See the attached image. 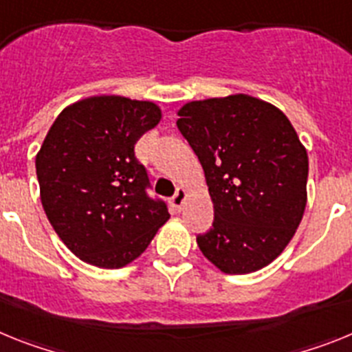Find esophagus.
<instances>
[{
  "instance_id": "1",
  "label": "esophagus",
  "mask_w": 352,
  "mask_h": 352,
  "mask_svg": "<svg viewBox=\"0 0 352 352\" xmlns=\"http://www.w3.org/2000/svg\"><path fill=\"white\" fill-rule=\"evenodd\" d=\"M186 200H188V191H186L184 188H179V189H177L175 197L172 198L173 207H175V209H179V210H180V209H182V207H184Z\"/></svg>"
}]
</instances>
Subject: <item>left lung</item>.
<instances>
[{
  "label": "left lung",
  "mask_w": 352,
  "mask_h": 352,
  "mask_svg": "<svg viewBox=\"0 0 352 352\" xmlns=\"http://www.w3.org/2000/svg\"><path fill=\"white\" fill-rule=\"evenodd\" d=\"M177 127L206 173L214 223L197 243L225 274L282 255L307 207V148L282 109L246 94L191 100Z\"/></svg>",
  "instance_id": "left-lung-1"
}]
</instances>
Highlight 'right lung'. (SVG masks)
Instances as JSON below:
<instances>
[{
	"label": "right lung",
	"mask_w": 352,
	"mask_h": 352,
	"mask_svg": "<svg viewBox=\"0 0 352 352\" xmlns=\"http://www.w3.org/2000/svg\"><path fill=\"white\" fill-rule=\"evenodd\" d=\"M161 118L152 100L94 96L69 104L45 134L35 157L42 207L87 264H131L170 218L146 197V172L134 157L136 142Z\"/></svg>",
	"instance_id": "1"
}]
</instances>
